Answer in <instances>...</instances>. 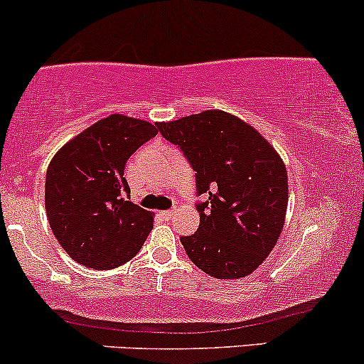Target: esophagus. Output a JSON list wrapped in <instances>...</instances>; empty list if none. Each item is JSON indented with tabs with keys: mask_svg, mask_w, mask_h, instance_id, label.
<instances>
[{
	"mask_svg": "<svg viewBox=\"0 0 364 364\" xmlns=\"http://www.w3.org/2000/svg\"><path fill=\"white\" fill-rule=\"evenodd\" d=\"M159 215H161V217L165 218V220H171L175 213H173V210H165V212H161Z\"/></svg>",
	"mask_w": 364,
	"mask_h": 364,
	"instance_id": "obj_1",
	"label": "esophagus"
}]
</instances>
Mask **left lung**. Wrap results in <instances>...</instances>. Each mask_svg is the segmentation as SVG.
Returning <instances> with one entry per match:
<instances>
[{"label": "left lung", "instance_id": "left-lung-1", "mask_svg": "<svg viewBox=\"0 0 364 364\" xmlns=\"http://www.w3.org/2000/svg\"><path fill=\"white\" fill-rule=\"evenodd\" d=\"M196 171L199 228L181 241L187 257L217 279L252 274L267 259L284 225L287 166L274 147L243 119L203 111L159 123Z\"/></svg>", "mask_w": 364, "mask_h": 364}]
</instances>
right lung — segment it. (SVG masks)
Returning <instances> with one entry per match:
<instances>
[{"label":"right lung","instance_id":"right-lung-1","mask_svg":"<svg viewBox=\"0 0 364 364\" xmlns=\"http://www.w3.org/2000/svg\"><path fill=\"white\" fill-rule=\"evenodd\" d=\"M158 123L111 114L62 146L46 170L45 206L55 240L90 269L119 267L139 253L152 213L128 201V158L158 135Z\"/></svg>","mask_w":364,"mask_h":364}]
</instances>
